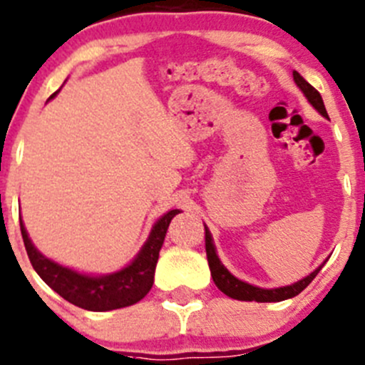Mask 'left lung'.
<instances>
[{
  "mask_svg": "<svg viewBox=\"0 0 365 365\" xmlns=\"http://www.w3.org/2000/svg\"><path fill=\"white\" fill-rule=\"evenodd\" d=\"M293 79H295L297 86L300 88L302 93L305 95V98L309 101V104L316 109L322 116L329 118L327 114L325 104H323V98L319 95V91L316 88H312L304 77L300 76L298 72H293ZM205 245H206V257H208V264H210V272H212V279L215 282L217 288L224 293V295L235 298V300H244V302H281V300H288V298L297 297L298 293L304 292L309 284H311L312 279L318 275V272L322 270L325 261L319 264L316 270H312L311 274L305 275L304 279L300 281L293 282V284L288 286H281V288H259V286H252L249 282L240 281L238 277H235L230 270L222 264V261L219 259L215 251V245H213V238L212 233L208 231V227L205 226Z\"/></svg>",
  "mask_w": 365,
  "mask_h": 365,
  "instance_id": "1",
  "label": "left lung"
}]
</instances>
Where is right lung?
<instances>
[{
  "mask_svg": "<svg viewBox=\"0 0 365 365\" xmlns=\"http://www.w3.org/2000/svg\"><path fill=\"white\" fill-rule=\"evenodd\" d=\"M56 93L53 97H56ZM176 213H180V210H169L168 213H164L153 224L148 240L145 242L138 256L127 267L113 274H83L49 259L33 245L23 219H21V233L33 268L49 288L77 307L102 312L138 304L152 289L160 247L164 244L169 222Z\"/></svg>",
  "mask_w": 365,
  "mask_h": 365,
  "instance_id": "right-lung-1",
  "label": "right lung"
}]
</instances>
